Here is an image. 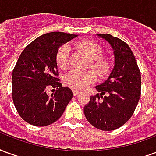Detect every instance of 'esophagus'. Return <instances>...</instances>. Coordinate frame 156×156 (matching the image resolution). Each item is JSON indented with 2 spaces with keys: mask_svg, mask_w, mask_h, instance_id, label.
I'll list each match as a JSON object with an SVG mask.
<instances>
[{
  "mask_svg": "<svg viewBox=\"0 0 156 156\" xmlns=\"http://www.w3.org/2000/svg\"><path fill=\"white\" fill-rule=\"evenodd\" d=\"M72 92H73V95H75V96H76V95L80 93L79 90H75V89L72 90Z\"/></svg>",
  "mask_w": 156,
  "mask_h": 156,
  "instance_id": "obj_1",
  "label": "esophagus"
}]
</instances>
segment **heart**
Wrapping results in <instances>:
<instances>
[{
  "label": "heart",
  "mask_w": 156,
  "mask_h": 156,
  "mask_svg": "<svg viewBox=\"0 0 156 156\" xmlns=\"http://www.w3.org/2000/svg\"><path fill=\"white\" fill-rule=\"evenodd\" d=\"M75 47L85 52L90 59V66L99 74L105 77L111 71L110 62L101 58L103 51L101 47L92 41H82L75 43ZM70 45L65 44L59 48L55 56L58 67L61 70H66L70 66ZM97 75L94 70L77 71L71 70L65 76V83L75 90H84L87 86L95 82Z\"/></svg>",
  "instance_id": "b5f03b06"
}]
</instances>
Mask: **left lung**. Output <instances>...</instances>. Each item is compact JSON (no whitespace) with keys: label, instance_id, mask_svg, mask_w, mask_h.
Listing matches in <instances>:
<instances>
[{"label":"left lung","instance_id":"8db88e82","mask_svg":"<svg viewBox=\"0 0 156 156\" xmlns=\"http://www.w3.org/2000/svg\"><path fill=\"white\" fill-rule=\"evenodd\" d=\"M96 36L105 40L113 49L115 66L108 79L95 86L100 93L90 96L84 113L95 128L113 130L132 116L140 97L141 76L135 55L126 42L110 34Z\"/></svg>","mask_w":156,"mask_h":156}]
</instances>
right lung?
<instances>
[{"mask_svg":"<svg viewBox=\"0 0 156 156\" xmlns=\"http://www.w3.org/2000/svg\"><path fill=\"white\" fill-rule=\"evenodd\" d=\"M77 35L55 31L30 42L19 56L12 72V99L18 114L27 123L45 126L62 115L73 96L71 90L62 86L55 56L60 46ZM56 88L51 96L45 90Z\"/></svg>","mask_w":156,"mask_h":156,"instance_id":"1","label":"right lung"}]
</instances>
